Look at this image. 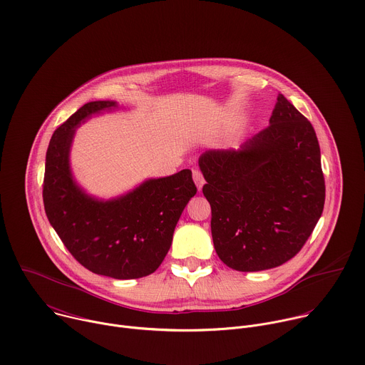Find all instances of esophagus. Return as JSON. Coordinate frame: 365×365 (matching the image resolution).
<instances>
[{
	"label": "esophagus",
	"instance_id": "1",
	"mask_svg": "<svg viewBox=\"0 0 365 365\" xmlns=\"http://www.w3.org/2000/svg\"><path fill=\"white\" fill-rule=\"evenodd\" d=\"M192 176H193V182L196 183L197 189L200 190V189H202V186L205 185V179H203L202 172H200V170H197V169H195V170H193V173H192Z\"/></svg>",
	"mask_w": 365,
	"mask_h": 365
}]
</instances>
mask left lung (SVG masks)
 Returning <instances> with one entry per match:
<instances>
[{"label":"left lung","mask_w":365,"mask_h":365,"mask_svg":"<svg viewBox=\"0 0 365 365\" xmlns=\"http://www.w3.org/2000/svg\"><path fill=\"white\" fill-rule=\"evenodd\" d=\"M199 168L215 251L234 270H269L289 262L322 215L317 133L282 93L267 128L238 150L205 151Z\"/></svg>","instance_id":"left-lung-1"}]
</instances>
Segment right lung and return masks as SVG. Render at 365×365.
<instances>
[{
	"label": "right lung",
	"instance_id": "right-lung-1",
	"mask_svg": "<svg viewBox=\"0 0 365 365\" xmlns=\"http://www.w3.org/2000/svg\"><path fill=\"white\" fill-rule=\"evenodd\" d=\"M117 107L114 101L88 102L53 133L46 153L43 202L50 225L85 269L127 280L159 269L196 186L185 169L148 179L110 200L85 193L69 165L75 131L91 115Z\"/></svg>",
	"mask_w": 365,
	"mask_h": 365
}]
</instances>
